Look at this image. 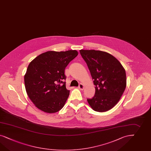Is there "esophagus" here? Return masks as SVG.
Here are the masks:
<instances>
[{
	"mask_svg": "<svg viewBox=\"0 0 151 151\" xmlns=\"http://www.w3.org/2000/svg\"><path fill=\"white\" fill-rule=\"evenodd\" d=\"M78 88L79 89H80V90H83V89H84V86H83V84L80 83V84H79V86L78 87Z\"/></svg>",
	"mask_w": 151,
	"mask_h": 151,
	"instance_id": "esophagus-1",
	"label": "esophagus"
}]
</instances>
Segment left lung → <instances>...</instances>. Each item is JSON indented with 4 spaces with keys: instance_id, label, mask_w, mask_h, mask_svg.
Instances as JSON below:
<instances>
[{
    "instance_id": "1",
    "label": "left lung",
    "mask_w": 151,
    "mask_h": 151,
    "mask_svg": "<svg viewBox=\"0 0 151 151\" xmlns=\"http://www.w3.org/2000/svg\"><path fill=\"white\" fill-rule=\"evenodd\" d=\"M93 80L95 94L87 102L93 110L104 112L119 102L127 86L126 72L121 63L109 53L95 50H80Z\"/></svg>"
}]
</instances>
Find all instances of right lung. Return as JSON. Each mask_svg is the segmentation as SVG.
I'll use <instances>...</instances> for the list:
<instances>
[{"mask_svg": "<svg viewBox=\"0 0 151 151\" xmlns=\"http://www.w3.org/2000/svg\"><path fill=\"white\" fill-rule=\"evenodd\" d=\"M75 50L48 51L31 61L24 76L27 94L35 106L48 113L61 110L69 96L65 68L78 56Z\"/></svg>", "mask_w": 151, "mask_h": 151, "instance_id": "right-lung-1", "label": "right lung"}]
</instances>
